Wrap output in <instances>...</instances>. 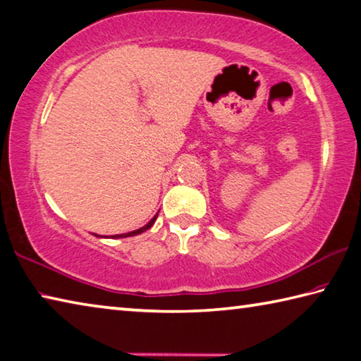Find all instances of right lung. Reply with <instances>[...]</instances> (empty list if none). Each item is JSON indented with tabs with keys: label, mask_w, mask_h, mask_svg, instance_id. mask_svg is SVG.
Returning a JSON list of instances; mask_svg holds the SVG:
<instances>
[{
	"label": "right lung",
	"mask_w": 361,
	"mask_h": 361,
	"mask_svg": "<svg viewBox=\"0 0 361 361\" xmlns=\"http://www.w3.org/2000/svg\"><path fill=\"white\" fill-rule=\"evenodd\" d=\"M156 218H158V214H156L154 218H153L152 221H149L147 226H143V227H140V228H137V231L128 232V233H121V235H112V238H126V237H134V235H139V233H142V232H145V231H148V228L154 224ZM96 237H99V235H96Z\"/></svg>",
	"instance_id": "add662e5"
}]
</instances>
